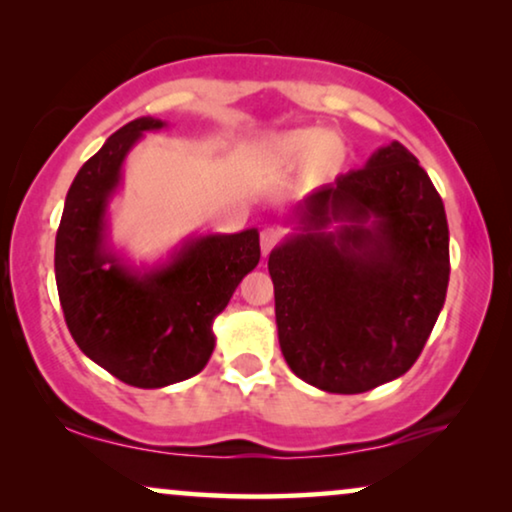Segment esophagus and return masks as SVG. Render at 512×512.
Wrapping results in <instances>:
<instances>
[{
  "label": "esophagus",
  "mask_w": 512,
  "mask_h": 512,
  "mask_svg": "<svg viewBox=\"0 0 512 512\" xmlns=\"http://www.w3.org/2000/svg\"><path fill=\"white\" fill-rule=\"evenodd\" d=\"M278 241H281V231L276 227H264L262 234H260V248H262V255L267 257L271 250L276 248Z\"/></svg>",
  "instance_id": "obj_1"
}]
</instances>
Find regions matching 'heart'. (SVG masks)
<instances>
[{"instance_id": "b5f03b06", "label": "heart", "mask_w": 512, "mask_h": 512, "mask_svg": "<svg viewBox=\"0 0 512 512\" xmlns=\"http://www.w3.org/2000/svg\"><path fill=\"white\" fill-rule=\"evenodd\" d=\"M267 159L278 173L302 168L309 182H325L342 173L346 145L320 128H297L269 140Z\"/></svg>"}]
</instances>
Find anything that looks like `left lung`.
I'll return each mask as SVG.
<instances>
[{"label": "left lung", "instance_id": "1", "mask_svg": "<svg viewBox=\"0 0 512 512\" xmlns=\"http://www.w3.org/2000/svg\"><path fill=\"white\" fill-rule=\"evenodd\" d=\"M295 220L299 234L269 255L285 363L327 393L398 379L417 363L449 283L447 215L431 177L391 142L306 196Z\"/></svg>", "mask_w": 512, "mask_h": 512}]
</instances>
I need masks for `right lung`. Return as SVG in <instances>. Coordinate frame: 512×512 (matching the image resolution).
<instances>
[{
  "label": "right lung",
  "instance_id": "add662e5",
  "mask_svg": "<svg viewBox=\"0 0 512 512\" xmlns=\"http://www.w3.org/2000/svg\"><path fill=\"white\" fill-rule=\"evenodd\" d=\"M166 121L140 117L109 135L74 177L56 234V283L65 323L93 363L138 388L185 381L215 349L213 320L260 262V234L189 238L161 267L135 271L109 250L107 203L126 154Z\"/></svg>",
  "mask_w": 512,
  "mask_h": 512
}]
</instances>
